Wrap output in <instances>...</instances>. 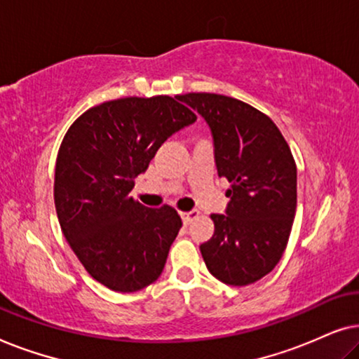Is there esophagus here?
I'll use <instances>...</instances> for the list:
<instances>
[{"instance_id": "esophagus-1", "label": "esophagus", "mask_w": 359, "mask_h": 359, "mask_svg": "<svg viewBox=\"0 0 359 359\" xmlns=\"http://www.w3.org/2000/svg\"><path fill=\"white\" fill-rule=\"evenodd\" d=\"M196 217H199L198 210H189V212H181V219H183L184 225H189Z\"/></svg>"}]
</instances>
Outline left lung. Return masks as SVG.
I'll return each instance as SVG.
<instances>
[{
	"mask_svg": "<svg viewBox=\"0 0 359 359\" xmlns=\"http://www.w3.org/2000/svg\"><path fill=\"white\" fill-rule=\"evenodd\" d=\"M181 101L210 127L219 176L229 180L225 214L201 245L212 276L247 286L271 273L286 250L297 205V168L287 142L262 111L235 97L188 93Z\"/></svg>",
	"mask_w": 359,
	"mask_h": 359,
	"instance_id": "8db88e82",
	"label": "left lung"
}]
</instances>
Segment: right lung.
<instances>
[{"label": "right lung", "instance_id": "right-lung-1", "mask_svg": "<svg viewBox=\"0 0 359 359\" xmlns=\"http://www.w3.org/2000/svg\"><path fill=\"white\" fill-rule=\"evenodd\" d=\"M181 96L121 97L91 107L63 137L53 199L62 232L91 278L116 292H135L163 271L181 217L132 198L135 176L161 144L193 124Z\"/></svg>", "mask_w": 359, "mask_h": 359}]
</instances>
